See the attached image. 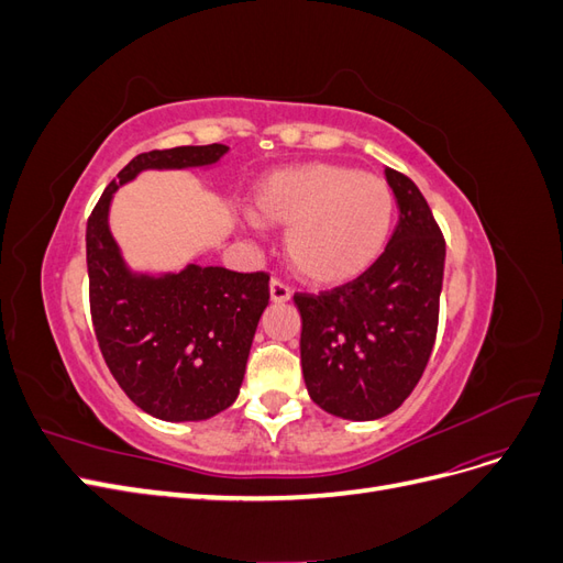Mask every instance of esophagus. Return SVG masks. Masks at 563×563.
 Listing matches in <instances>:
<instances>
[{"label": "esophagus", "mask_w": 563, "mask_h": 563, "mask_svg": "<svg viewBox=\"0 0 563 563\" xmlns=\"http://www.w3.org/2000/svg\"><path fill=\"white\" fill-rule=\"evenodd\" d=\"M269 300L272 302H288L291 300V288L282 284L279 279H272L269 282Z\"/></svg>", "instance_id": "34e87169"}]
</instances>
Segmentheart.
<instances>
[{
    "label": "heart",
    "instance_id": "b5f03b06",
    "mask_svg": "<svg viewBox=\"0 0 563 563\" xmlns=\"http://www.w3.org/2000/svg\"><path fill=\"white\" fill-rule=\"evenodd\" d=\"M249 216L265 228H286L284 255L302 282L340 286L380 258L395 220V195L373 174L308 162L255 183Z\"/></svg>",
    "mask_w": 563,
    "mask_h": 563
}]
</instances>
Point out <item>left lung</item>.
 <instances>
[{
    "label": "left lung",
    "instance_id": "8db88e82",
    "mask_svg": "<svg viewBox=\"0 0 563 563\" xmlns=\"http://www.w3.org/2000/svg\"><path fill=\"white\" fill-rule=\"evenodd\" d=\"M399 223L362 277L296 294L310 399L345 420H378L406 401L434 347L446 244L418 185L385 166Z\"/></svg>",
    "mask_w": 563,
    "mask_h": 563
}]
</instances>
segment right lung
Wrapping results in <instances>:
<instances>
[{"label": "right lung", "mask_w": 563, "mask_h": 563, "mask_svg": "<svg viewBox=\"0 0 563 563\" xmlns=\"http://www.w3.org/2000/svg\"><path fill=\"white\" fill-rule=\"evenodd\" d=\"M228 150L213 143L143 152L106 187L87 223L100 352L126 397L166 422L209 420L234 404L269 300V277L197 261L176 272L135 269L110 230L112 199L143 172L213 168Z\"/></svg>", "instance_id": "1"}]
</instances>
